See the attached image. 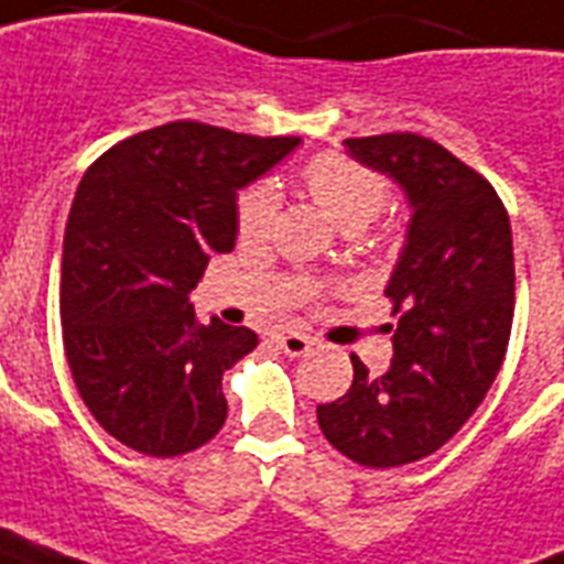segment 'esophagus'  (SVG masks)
<instances>
[{
  "mask_svg": "<svg viewBox=\"0 0 564 564\" xmlns=\"http://www.w3.org/2000/svg\"><path fill=\"white\" fill-rule=\"evenodd\" d=\"M274 343H278V348H281L283 354H290V357H301V354H307L310 348H313V339L304 334H292V330H286V334H274Z\"/></svg>",
  "mask_w": 564,
  "mask_h": 564,
  "instance_id": "esophagus-1",
  "label": "esophagus"
}]
</instances>
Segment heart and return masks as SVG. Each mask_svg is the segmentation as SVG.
<instances>
[{"label":"heart","mask_w":564,"mask_h":564,"mask_svg":"<svg viewBox=\"0 0 564 564\" xmlns=\"http://www.w3.org/2000/svg\"><path fill=\"white\" fill-rule=\"evenodd\" d=\"M304 181L322 207L345 230L362 228L386 207L389 187L377 172L366 170L345 154H316L304 166ZM278 193L272 184H251L237 198V230L248 242H263L274 228Z\"/></svg>","instance_id":"heart-1"}]
</instances>
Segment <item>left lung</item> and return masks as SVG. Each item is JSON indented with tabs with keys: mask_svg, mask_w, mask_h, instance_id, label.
<instances>
[{
	"mask_svg": "<svg viewBox=\"0 0 564 564\" xmlns=\"http://www.w3.org/2000/svg\"><path fill=\"white\" fill-rule=\"evenodd\" d=\"M345 149L403 189L412 219L386 283L392 366L371 377L351 357V389L316 415L339 454L394 468L436 454L498 377L516 310L512 228L489 181L427 137H357Z\"/></svg>",
	"mask_w": 564,
	"mask_h": 564,
	"instance_id": "8db88e82",
	"label": "left lung"
}]
</instances>
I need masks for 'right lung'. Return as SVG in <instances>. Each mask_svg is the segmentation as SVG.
I'll list each match as a JSON object with an SVG mask.
<instances>
[{
	"instance_id": "add662e5",
	"label": "right lung",
	"mask_w": 564,
	"mask_h": 564,
	"mask_svg": "<svg viewBox=\"0 0 564 564\" xmlns=\"http://www.w3.org/2000/svg\"><path fill=\"white\" fill-rule=\"evenodd\" d=\"M301 137L170 122L117 143L78 184L61 260L64 351L93 419L145 456H181L228 419L221 375L257 334L198 325L189 292L237 242V193Z\"/></svg>"
}]
</instances>
